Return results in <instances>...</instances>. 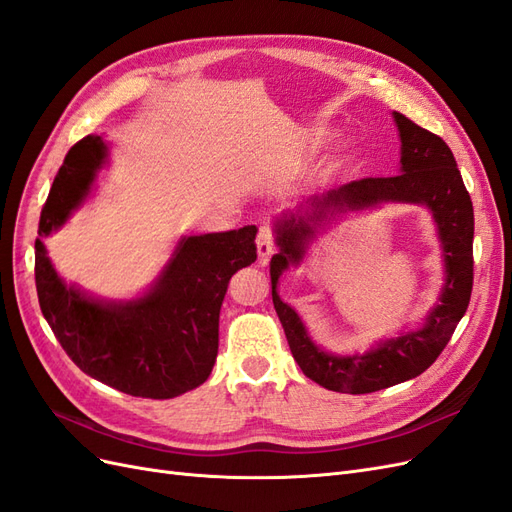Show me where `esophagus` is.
Masks as SVG:
<instances>
[{
  "mask_svg": "<svg viewBox=\"0 0 512 512\" xmlns=\"http://www.w3.org/2000/svg\"><path fill=\"white\" fill-rule=\"evenodd\" d=\"M256 245H258V258L262 262H267V258L275 250V230H273V224H269V222H262L260 224Z\"/></svg>",
  "mask_w": 512,
  "mask_h": 512,
  "instance_id": "esophagus-1",
  "label": "esophagus"
}]
</instances>
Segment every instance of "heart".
Here are the masks:
<instances>
[{
  "mask_svg": "<svg viewBox=\"0 0 512 512\" xmlns=\"http://www.w3.org/2000/svg\"><path fill=\"white\" fill-rule=\"evenodd\" d=\"M322 143V136L320 134H312V141H309V145L312 147H318Z\"/></svg>",
  "mask_w": 512,
  "mask_h": 512,
  "instance_id": "heart-1",
  "label": "heart"
}]
</instances>
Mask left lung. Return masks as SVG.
<instances>
[{"label":"left lung","mask_w":512,"mask_h":512,"mask_svg":"<svg viewBox=\"0 0 512 512\" xmlns=\"http://www.w3.org/2000/svg\"><path fill=\"white\" fill-rule=\"evenodd\" d=\"M401 138V173L395 177H365L339 185L322 196L309 198V209L288 213L277 222L280 254L271 258L273 305L280 316L294 361L303 374L337 393L365 395L416 378L438 359L451 342L472 297L474 282V209L463 185L455 156L438 134H433L401 113H393ZM382 199L427 204L439 224L445 247L447 286L441 305L434 308L426 327L397 340H387L363 357H335L318 351L306 337L293 310L276 297L274 286L288 264H298L315 224L326 213L364 208Z\"/></svg>","instance_id":"left-lung-1"}]
</instances>
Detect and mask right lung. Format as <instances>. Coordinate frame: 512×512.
Wrapping results in <instances>:
<instances>
[{
    "label": "right lung",
    "mask_w": 512,
    "mask_h": 512,
    "mask_svg": "<svg viewBox=\"0 0 512 512\" xmlns=\"http://www.w3.org/2000/svg\"><path fill=\"white\" fill-rule=\"evenodd\" d=\"M106 145L96 134L76 143L42 207L36 290L57 342L87 376L132 397L170 399L203 384L218 356L220 307L230 277L256 260V226L183 239L160 282L130 303H100L59 280L40 237L81 205Z\"/></svg>",
    "instance_id": "right-lung-1"
}]
</instances>
